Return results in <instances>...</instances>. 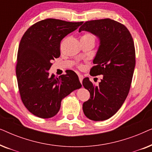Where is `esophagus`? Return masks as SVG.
Wrapping results in <instances>:
<instances>
[{"instance_id":"1","label":"esophagus","mask_w":152,"mask_h":152,"mask_svg":"<svg viewBox=\"0 0 152 152\" xmlns=\"http://www.w3.org/2000/svg\"><path fill=\"white\" fill-rule=\"evenodd\" d=\"M79 80H80V82L81 83H82V80H83V75H79Z\"/></svg>"}]
</instances>
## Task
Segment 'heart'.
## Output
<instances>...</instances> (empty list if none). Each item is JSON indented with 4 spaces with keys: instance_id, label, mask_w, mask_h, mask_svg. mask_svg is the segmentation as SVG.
Wrapping results in <instances>:
<instances>
[{
    "instance_id": "1",
    "label": "heart",
    "mask_w": 152,
    "mask_h": 152,
    "mask_svg": "<svg viewBox=\"0 0 152 152\" xmlns=\"http://www.w3.org/2000/svg\"><path fill=\"white\" fill-rule=\"evenodd\" d=\"M82 38H86V39H91L95 40V37L92 34H90V33H86L84 35H83Z\"/></svg>"
}]
</instances>
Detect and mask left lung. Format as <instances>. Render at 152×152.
<instances>
[{
  "instance_id": "obj_1",
  "label": "left lung",
  "mask_w": 152,
  "mask_h": 152,
  "mask_svg": "<svg viewBox=\"0 0 152 152\" xmlns=\"http://www.w3.org/2000/svg\"><path fill=\"white\" fill-rule=\"evenodd\" d=\"M82 31L99 39L93 61L95 66L90 72L103 75L99 86H94L88 77L83 80L91 94L83 104V111L88 119L103 121L116 113L128 95L136 65L134 43L128 29L110 18L85 22L79 29Z\"/></svg>"
}]
</instances>
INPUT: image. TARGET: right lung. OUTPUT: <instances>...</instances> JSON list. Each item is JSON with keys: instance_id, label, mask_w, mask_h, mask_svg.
Masks as SVG:
<instances>
[{"instance_id": "add662e5", "label": "right lung", "mask_w": 152, "mask_h": 152, "mask_svg": "<svg viewBox=\"0 0 152 152\" xmlns=\"http://www.w3.org/2000/svg\"><path fill=\"white\" fill-rule=\"evenodd\" d=\"M83 22L48 18L28 28L18 50L16 77L22 102L30 113L41 118L55 116L62 99L82 87L72 70L60 77L48 72L52 61L60 56V43Z\"/></svg>"}]
</instances>
